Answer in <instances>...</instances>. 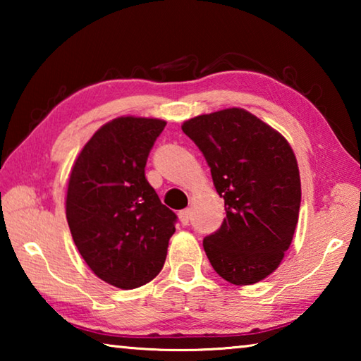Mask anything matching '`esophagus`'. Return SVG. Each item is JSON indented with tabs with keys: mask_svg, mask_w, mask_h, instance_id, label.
<instances>
[{
	"mask_svg": "<svg viewBox=\"0 0 361 361\" xmlns=\"http://www.w3.org/2000/svg\"><path fill=\"white\" fill-rule=\"evenodd\" d=\"M178 218H180L181 224H183V226H186V224L189 223V219H191V210H189V209H185V210L178 212Z\"/></svg>",
	"mask_w": 361,
	"mask_h": 361,
	"instance_id": "esophagus-1",
	"label": "esophagus"
}]
</instances>
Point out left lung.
Listing matches in <instances>:
<instances>
[{
	"mask_svg": "<svg viewBox=\"0 0 361 361\" xmlns=\"http://www.w3.org/2000/svg\"><path fill=\"white\" fill-rule=\"evenodd\" d=\"M181 129L202 151L224 199L221 228L204 239L207 258L231 283L259 282L282 262L298 224L295 152L277 130L242 108L197 116Z\"/></svg>",
	"mask_w": 361,
	"mask_h": 361,
	"instance_id": "8db88e82",
	"label": "left lung"
}]
</instances>
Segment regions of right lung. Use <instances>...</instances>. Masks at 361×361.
I'll list each match as a JSON object with an SVG mask.
<instances>
[{
    "instance_id": "right-lung-1",
    "label": "right lung",
    "mask_w": 361,
    "mask_h": 361,
    "mask_svg": "<svg viewBox=\"0 0 361 361\" xmlns=\"http://www.w3.org/2000/svg\"><path fill=\"white\" fill-rule=\"evenodd\" d=\"M167 122L122 116L106 122L79 152L66 191V219L97 277L122 290L151 282L164 266L176 215L145 176Z\"/></svg>"
}]
</instances>
